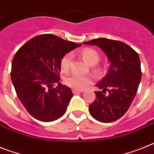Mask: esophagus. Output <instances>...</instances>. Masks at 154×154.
Returning a JSON list of instances; mask_svg holds the SVG:
<instances>
[{"instance_id": "34e87169", "label": "esophagus", "mask_w": 154, "mask_h": 154, "mask_svg": "<svg viewBox=\"0 0 154 154\" xmlns=\"http://www.w3.org/2000/svg\"><path fill=\"white\" fill-rule=\"evenodd\" d=\"M83 92V90H77V89H73V94H77V93Z\"/></svg>"}]
</instances>
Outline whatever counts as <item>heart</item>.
Returning <instances> with one entry per match:
<instances>
[{"mask_svg": "<svg viewBox=\"0 0 154 154\" xmlns=\"http://www.w3.org/2000/svg\"><path fill=\"white\" fill-rule=\"evenodd\" d=\"M79 55L83 58L88 64L92 65L93 69L99 73L101 72L102 67L98 65V62L99 60V52L95 50L94 48H85L81 49L79 51ZM73 55L70 52L66 53L65 55H63V57L60 59V69L62 72L66 73L69 70L70 67L71 61H72ZM92 77L91 76H80L77 74H70L67 76L64 79V83L68 87L71 88L77 89V90H84L85 88H87L89 85L92 83Z\"/></svg>", "mask_w": 154, "mask_h": 154, "instance_id": "b5f03b06", "label": "heart"}]
</instances>
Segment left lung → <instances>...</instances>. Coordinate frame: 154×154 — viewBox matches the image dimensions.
<instances>
[{
  "label": "left lung",
  "mask_w": 154,
  "mask_h": 154,
  "mask_svg": "<svg viewBox=\"0 0 154 154\" xmlns=\"http://www.w3.org/2000/svg\"><path fill=\"white\" fill-rule=\"evenodd\" d=\"M84 43L100 48L110 62L107 74L96 85L103 91H95L89 112L101 122L117 121L129 109L139 88L142 77L139 55L129 45L115 40L97 38Z\"/></svg>",
  "instance_id": "obj_1"
}]
</instances>
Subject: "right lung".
Returning a JSON list of instances; mask_svg holds the SVG:
<instances>
[{
	"label": "right lung",
	"mask_w": 154,
	"mask_h": 154,
	"mask_svg": "<svg viewBox=\"0 0 154 154\" xmlns=\"http://www.w3.org/2000/svg\"><path fill=\"white\" fill-rule=\"evenodd\" d=\"M53 34H41L26 42L11 63V79L18 98L27 112L38 121L50 122L66 113L73 97L60 82V59L79 47ZM54 83L58 86L53 88Z\"/></svg>",
	"instance_id": "1"
}]
</instances>
